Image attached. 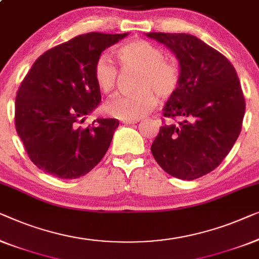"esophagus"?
Wrapping results in <instances>:
<instances>
[{"label":"esophagus","instance_id":"obj_1","mask_svg":"<svg viewBox=\"0 0 259 259\" xmlns=\"http://www.w3.org/2000/svg\"><path fill=\"white\" fill-rule=\"evenodd\" d=\"M138 121L137 119H125V121H123L124 124H135V123H137Z\"/></svg>","mask_w":259,"mask_h":259}]
</instances>
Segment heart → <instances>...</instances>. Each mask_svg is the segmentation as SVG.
Segmentation results:
<instances>
[{"mask_svg":"<svg viewBox=\"0 0 259 259\" xmlns=\"http://www.w3.org/2000/svg\"><path fill=\"white\" fill-rule=\"evenodd\" d=\"M123 69H138L136 88L130 94L119 95L107 104V111L121 119H140L154 110L158 103L157 93L169 97L181 84L182 71L178 62L164 56L161 47L147 41L134 39L117 49ZM94 77L103 93H111L118 82V68L107 54H101L94 64Z\"/></svg>","mask_w":259,"mask_h":259,"instance_id":"1","label":"heart"}]
</instances>
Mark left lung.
<instances>
[{
	"mask_svg": "<svg viewBox=\"0 0 259 259\" xmlns=\"http://www.w3.org/2000/svg\"><path fill=\"white\" fill-rule=\"evenodd\" d=\"M180 61L182 79L163 108V126L151 152L171 176L192 181L211 172L242 130L245 98L223 54L190 34L149 32Z\"/></svg>",
	"mask_w": 259,
	"mask_h": 259,
	"instance_id": "obj_1",
	"label": "left lung"
}]
</instances>
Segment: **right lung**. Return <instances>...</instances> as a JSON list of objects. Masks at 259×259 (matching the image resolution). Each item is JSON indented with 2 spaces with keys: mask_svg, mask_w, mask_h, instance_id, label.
<instances>
[{
  "mask_svg": "<svg viewBox=\"0 0 259 259\" xmlns=\"http://www.w3.org/2000/svg\"><path fill=\"white\" fill-rule=\"evenodd\" d=\"M126 35H78L34 62L16 94L15 128L38 169L72 180L84 176L104 157L118 119L97 118L87 128L81 124L101 102L95 61Z\"/></svg>",
  "mask_w": 259,
  "mask_h": 259,
  "instance_id": "right-lung-1",
  "label": "right lung"
}]
</instances>
